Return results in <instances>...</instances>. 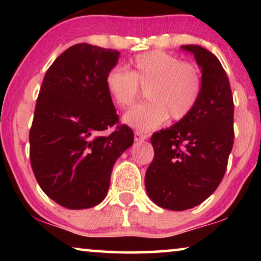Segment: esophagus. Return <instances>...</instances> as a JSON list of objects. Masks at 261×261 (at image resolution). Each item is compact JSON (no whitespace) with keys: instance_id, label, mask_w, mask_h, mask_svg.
<instances>
[{"instance_id":"esophagus-1","label":"esophagus","mask_w":261,"mask_h":261,"mask_svg":"<svg viewBox=\"0 0 261 261\" xmlns=\"http://www.w3.org/2000/svg\"><path fill=\"white\" fill-rule=\"evenodd\" d=\"M134 135H135V140H137V141H145L146 139L148 138L145 133H142V132H139V130L135 132Z\"/></svg>"}]
</instances>
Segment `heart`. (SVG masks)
<instances>
[{"label":"heart","instance_id":"heart-1","mask_svg":"<svg viewBox=\"0 0 261 261\" xmlns=\"http://www.w3.org/2000/svg\"><path fill=\"white\" fill-rule=\"evenodd\" d=\"M146 89L148 102L123 115V122L139 130H151L171 117L179 121L197 105L202 94L201 70L195 64L162 51L141 53L130 62L129 70L114 66L106 74V88L120 108L133 106Z\"/></svg>","mask_w":261,"mask_h":261}]
</instances>
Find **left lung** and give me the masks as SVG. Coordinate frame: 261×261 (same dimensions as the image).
<instances>
[{"mask_svg": "<svg viewBox=\"0 0 261 261\" xmlns=\"http://www.w3.org/2000/svg\"><path fill=\"white\" fill-rule=\"evenodd\" d=\"M180 49L201 69L202 94L185 119L152 135L154 158L145 174L152 202L174 212L201 204L216 190L234 141L233 96L220 60L199 45Z\"/></svg>", "mask_w": 261, "mask_h": 261, "instance_id": "left-lung-1", "label": "left lung"}]
</instances>
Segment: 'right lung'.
I'll use <instances>...</instances> for the list:
<instances>
[{"label":"right lung","instance_id":"right-lung-1","mask_svg":"<svg viewBox=\"0 0 261 261\" xmlns=\"http://www.w3.org/2000/svg\"><path fill=\"white\" fill-rule=\"evenodd\" d=\"M120 52L71 46L46 72L30 132V155L41 190L67 209H88L106 198L113 166L134 142L120 124L106 74Z\"/></svg>","mask_w":261,"mask_h":261}]
</instances>
